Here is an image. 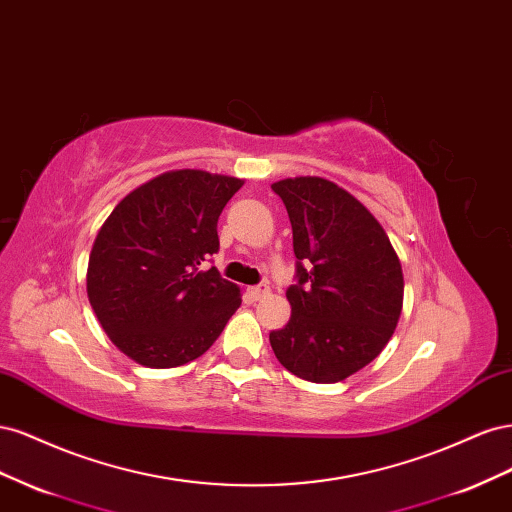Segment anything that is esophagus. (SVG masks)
Here are the masks:
<instances>
[{
  "instance_id": "1",
  "label": "esophagus",
  "mask_w": 512,
  "mask_h": 512,
  "mask_svg": "<svg viewBox=\"0 0 512 512\" xmlns=\"http://www.w3.org/2000/svg\"><path fill=\"white\" fill-rule=\"evenodd\" d=\"M247 292H250V297H252L254 301H260V299H265L267 294H269V286H267L265 282H260V284L252 286V288H247Z\"/></svg>"
}]
</instances>
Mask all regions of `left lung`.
Listing matches in <instances>:
<instances>
[{"instance_id":"8db88e82","label":"left lung","mask_w":512,"mask_h":512,"mask_svg":"<svg viewBox=\"0 0 512 512\" xmlns=\"http://www.w3.org/2000/svg\"><path fill=\"white\" fill-rule=\"evenodd\" d=\"M282 198L297 256L292 314L269 333L290 374L331 384L389 344L404 303V273L384 228L352 194L320 177L271 185Z\"/></svg>"}]
</instances>
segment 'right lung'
Here are the masks:
<instances>
[{
  "instance_id": "right-lung-1",
  "label": "right lung",
  "mask_w": 512,
  "mask_h": 512,
  "mask_svg": "<svg viewBox=\"0 0 512 512\" xmlns=\"http://www.w3.org/2000/svg\"><path fill=\"white\" fill-rule=\"evenodd\" d=\"M243 181L173 170L130 192L91 247L87 297L111 342L153 369L205 354L241 305L218 269V220Z\"/></svg>"
}]
</instances>
